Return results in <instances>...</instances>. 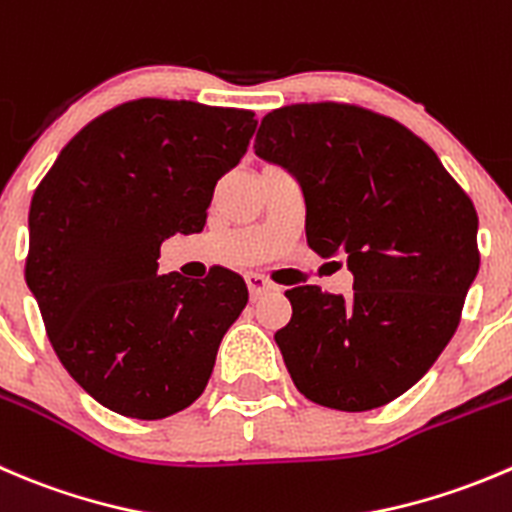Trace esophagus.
Masks as SVG:
<instances>
[{"label":"esophagus","mask_w":512,"mask_h":512,"mask_svg":"<svg viewBox=\"0 0 512 512\" xmlns=\"http://www.w3.org/2000/svg\"><path fill=\"white\" fill-rule=\"evenodd\" d=\"M247 287H250L252 297H260L262 292L275 290V282H270L265 275H260V272H250V275H247Z\"/></svg>","instance_id":"1"}]
</instances>
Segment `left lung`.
Segmentation results:
<instances>
[{"label":"left lung","instance_id":"left-lung-1","mask_svg":"<svg viewBox=\"0 0 512 512\" xmlns=\"http://www.w3.org/2000/svg\"><path fill=\"white\" fill-rule=\"evenodd\" d=\"M255 152L300 180L307 245L345 255L355 277L347 297L285 292L275 342L295 388L345 413L393 403L460 325L480 267L473 200L405 124L357 104L272 109Z\"/></svg>","mask_w":512,"mask_h":512}]
</instances>
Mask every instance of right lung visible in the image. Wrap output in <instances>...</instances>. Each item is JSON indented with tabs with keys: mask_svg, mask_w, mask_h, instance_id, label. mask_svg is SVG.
Instances as JSON below:
<instances>
[{
	"mask_svg": "<svg viewBox=\"0 0 512 512\" xmlns=\"http://www.w3.org/2000/svg\"><path fill=\"white\" fill-rule=\"evenodd\" d=\"M255 112L142 97L84 124L34 190L24 277L59 362L99 405L137 420L190 408L247 305L245 280L157 275L167 237L202 232Z\"/></svg>",
	"mask_w": 512,
	"mask_h": 512,
	"instance_id": "obj_1",
	"label": "right lung"
}]
</instances>
